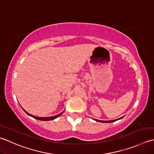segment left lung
Returning <instances> with one entry per match:
<instances>
[{
    "label": "left lung",
    "instance_id": "8db88e82",
    "mask_svg": "<svg viewBox=\"0 0 154 154\" xmlns=\"http://www.w3.org/2000/svg\"><path fill=\"white\" fill-rule=\"evenodd\" d=\"M121 118H119V119H118V120H120V119H121ZM94 120H96V121H97V122H102V123H111V122H115V121H116L117 120H110V121H103V120H95V119H94Z\"/></svg>",
    "mask_w": 154,
    "mask_h": 154
}]
</instances>
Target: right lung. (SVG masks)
<instances>
[{"mask_svg": "<svg viewBox=\"0 0 154 154\" xmlns=\"http://www.w3.org/2000/svg\"><path fill=\"white\" fill-rule=\"evenodd\" d=\"M23 110H24L25 112H26L28 115L32 117V118H35V119H36V120H41V121H49V120H54V119H56V118H57L58 117H59L60 116V115L62 114V113H63V112H62V113H60V114H59L56 115V116H51V117H38V116H33V115L30 114L29 113L27 112L26 110H25V109H24V108H23Z\"/></svg>", "mask_w": 154, "mask_h": 154, "instance_id": "obj_1", "label": "right lung"}]
</instances>
